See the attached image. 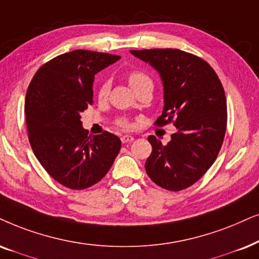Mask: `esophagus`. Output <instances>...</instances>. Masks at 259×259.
I'll list each match as a JSON object with an SVG mask.
<instances>
[{
	"mask_svg": "<svg viewBox=\"0 0 259 259\" xmlns=\"http://www.w3.org/2000/svg\"><path fill=\"white\" fill-rule=\"evenodd\" d=\"M134 140V138L132 136H122L121 137V142L122 144H127V143H132Z\"/></svg>",
	"mask_w": 259,
	"mask_h": 259,
	"instance_id": "obj_1",
	"label": "esophagus"
}]
</instances>
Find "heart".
Wrapping results in <instances>:
<instances>
[{
    "label": "heart",
    "instance_id": "obj_1",
    "mask_svg": "<svg viewBox=\"0 0 259 259\" xmlns=\"http://www.w3.org/2000/svg\"><path fill=\"white\" fill-rule=\"evenodd\" d=\"M128 82L133 89H137L138 87H140L143 84H151L153 87L152 79H151L150 77L146 75V73H144L142 71H138V70H134V71L130 72ZM109 92H110V82L107 79L102 80V82L99 84V87H97V92H96L97 99L99 100L107 99V96L109 95ZM115 123L119 127H122V128H128V127L131 126L130 122L127 121L126 119H123V117H119V119H116Z\"/></svg>",
    "mask_w": 259,
    "mask_h": 259
}]
</instances>
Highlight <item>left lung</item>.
I'll use <instances>...</instances> for the list:
<instances>
[{
	"label": "left lung",
	"instance_id": "8db88e82",
	"mask_svg": "<svg viewBox=\"0 0 259 259\" xmlns=\"http://www.w3.org/2000/svg\"><path fill=\"white\" fill-rule=\"evenodd\" d=\"M160 73L164 85L163 113L156 126L174 123L177 132L163 145L147 139L152 152L146 172L157 186L180 191L197 182L215 162L227 125L225 90L213 68L200 57L177 49L131 50Z\"/></svg>",
	"mask_w": 259,
	"mask_h": 259
}]
</instances>
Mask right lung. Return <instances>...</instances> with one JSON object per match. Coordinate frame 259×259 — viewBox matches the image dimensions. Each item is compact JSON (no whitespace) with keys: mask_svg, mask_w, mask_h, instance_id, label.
I'll use <instances>...</instances> for the list:
<instances>
[{"mask_svg":"<svg viewBox=\"0 0 259 259\" xmlns=\"http://www.w3.org/2000/svg\"><path fill=\"white\" fill-rule=\"evenodd\" d=\"M120 56L87 50L64 53L39 68L25 101L28 140L36 159L62 186L80 190L100 182L121 142L105 131L89 136L80 113L93 105L95 73Z\"/></svg>","mask_w":259,"mask_h":259,"instance_id":"1","label":"right lung"}]
</instances>
